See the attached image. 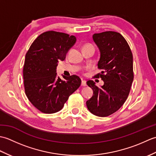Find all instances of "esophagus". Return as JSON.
Here are the masks:
<instances>
[{
    "mask_svg": "<svg viewBox=\"0 0 156 156\" xmlns=\"http://www.w3.org/2000/svg\"><path fill=\"white\" fill-rule=\"evenodd\" d=\"M82 87H86L87 86V82H86L85 80H82V83H81Z\"/></svg>",
    "mask_w": 156,
    "mask_h": 156,
    "instance_id": "esophagus-1",
    "label": "esophagus"
}]
</instances>
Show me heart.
I'll return each instance as SVG.
<instances>
[{"label":"heart","mask_w":156,"mask_h":156,"mask_svg":"<svg viewBox=\"0 0 156 156\" xmlns=\"http://www.w3.org/2000/svg\"><path fill=\"white\" fill-rule=\"evenodd\" d=\"M88 45H92L91 44H86L84 45V47H85V46H88Z\"/></svg>","instance_id":"b5f03b06"}]
</instances>
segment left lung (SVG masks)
<instances>
[{"label":"left lung","instance_id":"left-lung-1","mask_svg":"<svg viewBox=\"0 0 156 156\" xmlns=\"http://www.w3.org/2000/svg\"><path fill=\"white\" fill-rule=\"evenodd\" d=\"M92 38L101 52L98 68L102 69L94 78H101L104 85L99 88L93 80L87 81L93 95L87 106L91 113L104 117L118 111L127 100L134 77L133 55L119 33L102 32L94 34Z\"/></svg>","mask_w":156,"mask_h":156}]
</instances>
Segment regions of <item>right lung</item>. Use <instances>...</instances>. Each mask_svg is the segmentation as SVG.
<instances>
[{
  "mask_svg": "<svg viewBox=\"0 0 156 156\" xmlns=\"http://www.w3.org/2000/svg\"><path fill=\"white\" fill-rule=\"evenodd\" d=\"M76 41L74 35L46 31L35 39L25 55V94L31 104L44 113L60 111L69 96L80 87L81 80L78 76H64L65 80H62L56 73L58 62L64 60Z\"/></svg>",
  "mask_w": 156,
  "mask_h": 156,
  "instance_id": "add662e5",
  "label": "right lung"
}]
</instances>
